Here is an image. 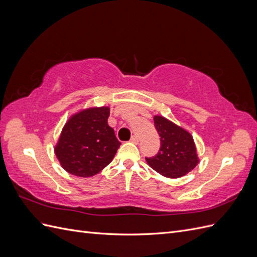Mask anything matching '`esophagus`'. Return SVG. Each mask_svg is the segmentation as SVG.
<instances>
[{"instance_id":"obj_1","label":"esophagus","mask_w":257,"mask_h":257,"mask_svg":"<svg viewBox=\"0 0 257 257\" xmlns=\"http://www.w3.org/2000/svg\"><path fill=\"white\" fill-rule=\"evenodd\" d=\"M138 142H139V139H138V137L137 136H132V138H131V143H133V144H138Z\"/></svg>"}]
</instances>
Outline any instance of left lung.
<instances>
[{
  "mask_svg": "<svg viewBox=\"0 0 257 257\" xmlns=\"http://www.w3.org/2000/svg\"><path fill=\"white\" fill-rule=\"evenodd\" d=\"M154 126L161 147L157 155L146 158L150 167L167 178H180L195 168L198 158L191 134L160 115L154 116Z\"/></svg>",
  "mask_w": 257,
  "mask_h": 257,
  "instance_id": "8db88e82",
  "label": "left lung"
}]
</instances>
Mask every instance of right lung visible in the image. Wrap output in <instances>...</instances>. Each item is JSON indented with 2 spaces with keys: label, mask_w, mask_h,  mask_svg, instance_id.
Returning <instances> with one entry per match:
<instances>
[{
  "label": "right lung",
  "mask_w": 257,
  "mask_h": 257,
  "mask_svg": "<svg viewBox=\"0 0 257 257\" xmlns=\"http://www.w3.org/2000/svg\"><path fill=\"white\" fill-rule=\"evenodd\" d=\"M108 107L90 108L73 115L56 146V155L67 173L92 177L112 161L121 143L108 125Z\"/></svg>",
  "instance_id": "right-lung-1"
}]
</instances>
